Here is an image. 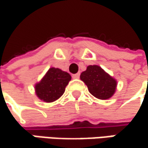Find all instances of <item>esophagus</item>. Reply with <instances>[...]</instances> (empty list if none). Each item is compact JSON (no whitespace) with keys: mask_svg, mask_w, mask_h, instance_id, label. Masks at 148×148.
Listing matches in <instances>:
<instances>
[{"mask_svg":"<svg viewBox=\"0 0 148 148\" xmlns=\"http://www.w3.org/2000/svg\"><path fill=\"white\" fill-rule=\"evenodd\" d=\"M79 75H80V74H79V73H78V74H73V76H72V77H73L74 79H79Z\"/></svg>","mask_w":148,"mask_h":148,"instance_id":"1","label":"esophagus"}]
</instances>
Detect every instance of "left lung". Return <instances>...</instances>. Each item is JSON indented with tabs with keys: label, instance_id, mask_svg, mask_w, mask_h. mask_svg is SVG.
Here are the masks:
<instances>
[{
	"label": "left lung",
	"instance_id": "1",
	"mask_svg": "<svg viewBox=\"0 0 148 148\" xmlns=\"http://www.w3.org/2000/svg\"><path fill=\"white\" fill-rule=\"evenodd\" d=\"M80 79L87 86L90 93L101 100L112 97L118 85L114 77L98 65H89L80 74Z\"/></svg>",
	"mask_w": 148,
	"mask_h": 148
}]
</instances>
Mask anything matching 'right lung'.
Listing matches in <instances>:
<instances>
[{
	"label": "right lung",
	"instance_id": "add662e5",
	"mask_svg": "<svg viewBox=\"0 0 148 148\" xmlns=\"http://www.w3.org/2000/svg\"><path fill=\"white\" fill-rule=\"evenodd\" d=\"M71 80V75L58 68H50L44 77L34 85L35 94L45 102H52L60 98Z\"/></svg>",
	"mask_w": 148,
	"mask_h": 148
}]
</instances>
